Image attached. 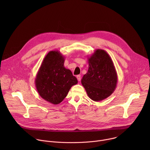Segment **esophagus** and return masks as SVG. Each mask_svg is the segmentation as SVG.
I'll list each match as a JSON object with an SVG mask.
<instances>
[{
  "label": "esophagus",
  "instance_id": "34e87169",
  "mask_svg": "<svg viewBox=\"0 0 150 150\" xmlns=\"http://www.w3.org/2000/svg\"><path fill=\"white\" fill-rule=\"evenodd\" d=\"M76 78H77V79H78V81H80L81 79V76L80 75H78L76 76Z\"/></svg>",
  "mask_w": 150,
  "mask_h": 150
}]
</instances>
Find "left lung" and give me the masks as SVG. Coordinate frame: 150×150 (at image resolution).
Here are the masks:
<instances>
[{
    "mask_svg": "<svg viewBox=\"0 0 150 150\" xmlns=\"http://www.w3.org/2000/svg\"><path fill=\"white\" fill-rule=\"evenodd\" d=\"M88 70L81 83L88 96L94 101L109 97L115 90L117 75L113 62L105 50L96 49L88 58Z\"/></svg>",
    "mask_w": 150,
    "mask_h": 150,
    "instance_id": "1",
    "label": "left lung"
}]
</instances>
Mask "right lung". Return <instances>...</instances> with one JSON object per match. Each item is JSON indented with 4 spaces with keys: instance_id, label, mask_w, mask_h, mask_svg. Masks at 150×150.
<instances>
[{
    "instance_id": "obj_1",
    "label": "right lung",
    "mask_w": 150,
    "mask_h": 150,
    "mask_svg": "<svg viewBox=\"0 0 150 150\" xmlns=\"http://www.w3.org/2000/svg\"><path fill=\"white\" fill-rule=\"evenodd\" d=\"M65 56L59 51H50L44 58L35 79L40 96L53 104L61 103L78 80L64 67Z\"/></svg>"
}]
</instances>
